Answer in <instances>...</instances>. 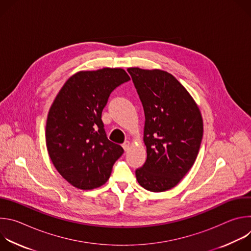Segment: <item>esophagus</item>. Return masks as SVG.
Returning <instances> with one entry per match:
<instances>
[{"instance_id": "34e87169", "label": "esophagus", "mask_w": 251, "mask_h": 251, "mask_svg": "<svg viewBox=\"0 0 251 251\" xmlns=\"http://www.w3.org/2000/svg\"><path fill=\"white\" fill-rule=\"evenodd\" d=\"M130 146H131V143L129 142V141H125L124 143H123V145H122V147H123V149L125 150V151H127V150H129V148H130Z\"/></svg>"}]
</instances>
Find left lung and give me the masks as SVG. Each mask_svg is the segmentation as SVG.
<instances>
[{"label": "left lung", "instance_id": "8db88e82", "mask_svg": "<svg viewBox=\"0 0 251 251\" xmlns=\"http://www.w3.org/2000/svg\"><path fill=\"white\" fill-rule=\"evenodd\" d=\"M145 113L147 160L136 170L144 189L160 193L176 186L194 165L202 139L199 107L187 89L167 71L130 67Z\"/></svg>", "mask_w": 251, "mask_h": 251}]
</instances>
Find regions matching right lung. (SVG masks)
<instances>
[{"label":"right lung","instance_id":"obj_1","mask_svg":"<svg viewBox=\"0 0 251 251\" xmlns=\"http://www.w3.org/2000/svg\"><path fill=\"white\" fill-rule=\"evenodd\" d=\"M128 80L122 68L79 71L67 79L50 106L48 152L61 176L77 189L104 185L124 152L107 138L101 114L111 92Z\"/></svg>","mask_w":251,"mask_h":251}]
</instances>
